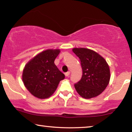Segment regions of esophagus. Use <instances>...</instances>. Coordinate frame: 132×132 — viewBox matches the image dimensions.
<instances>
[{"label": "esophagus", "instance_id": "34e87169", "mask_svg": "<svg viewBox=\"0 0 132 132\" xmlns=\"http://www.w3.org/2000/svg\"><path fill=\"white\" fill-rule=\"evenodd\" d=\"M69 75H70V71H68V72L64 73V75H65V76L66 77H68Z\"/></svg>", "mask_w": 132, "mask_h": 132}]
</instances>
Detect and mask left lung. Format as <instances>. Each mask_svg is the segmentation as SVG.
<instances>
[{
    "label": "left lung",
    "mask_w": 132,
    "mask_h": 132,
    "mask_svg": "<svg viewBox=\"0 0 132 132\" xmlns=\"http://www.w3.org/2000/svg\"><path fill=\"white\" fill-rule=\"evenodd\" d=\"M73 52L80 59L82 70L81 80L75 84L77 92L86 99L99 95L110 80L108 63L101 55L89 49L73 48Z\"/></svg>",
    "instance_id": "8db88e82"
}]
</instances>
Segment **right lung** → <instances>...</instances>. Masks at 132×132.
<instances>
[{"mask_svg":"<svg viewBox=\"0 0 132 132\" xmlns=\"http://www.w3.org/2000/svg\"><path fill=\"white\" fill-rule=\"evenodd\" d=\"M59 50L43 51L26 64L23 72V81L31 94L40 99L51 97L56 90L64 75L55 65L54 61Z\"/></svg>","mask_w":132,"mask_h":132,"instance_id":"1","label":"right lung"}]
</instances>
